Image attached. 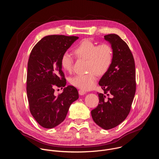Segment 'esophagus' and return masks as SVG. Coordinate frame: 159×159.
Returning <instances> with one entry per match:
<instances>
[{
	"label": "esophagus",
	"mask_w": 159,
	"mask_h": 159,
	"mask_svg": "<svg viewBox=\"0 0 159 159\" xmlns=\"http://www.w3.org/2000/svg\"><path fill=\"white\" fill-rule=\"evenodd\" d=\"M79 94L80 96H82V95H84L85 94H86V92L84 91V90H83L80 89V90H79Z\"/></svg>",
	"instance_id": "esophagus-1"
}]
</instances>
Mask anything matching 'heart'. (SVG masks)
Listing matches in <instances>:
<instances>
[{
    "instance_id": "1",
    "label": "heart",
    "mask_w": 159,
    "mask_h": 159,
    "mask_svg": "<svg viewBox=\"0 0 159 159\" xmlns=\"http://www.w3.org/2000/svg\"><path fill=\"white\" fill-rule=\"evenodd\" d=\"M77 57L87 60V70L89 72L77 75L70 79V83L83 90L92 89L97 82V74H105L112 64L113 50L111 45L96 43L89 39L80 41L74 49ZM73 58L69 52H64L60 58V65L64 71L71 72L73 68Z\"/></svg>"
}]
</instances>
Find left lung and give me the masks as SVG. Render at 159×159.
<instances>
[{
	"label": "left lung",
	"mask_w": 159,
	"mask_h": 159,
	"mask_svg": "<svg viewBox=\"0 0 159 159\" xmlns=\"http://www.w3.org/2000/svg\"><path fill=\"white\" fill-rule=\"evenodd\" d=\"M111 44L113 59L99 82L104 94L98 93L99 104L91 111L94 121L104 129L121 123L128 116L136 92L135 64L128 44L117 34L104 36Z\"/></svg>",
	"instance_id": "8db88e82"
}]
</instances>
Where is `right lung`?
I'll return each instance as SVG.
<instances>
[{
	"instance_id": "right-lung-1",
	"label": "right lung",
	"mask_w": 159,
	"mask_h": 159,
	"mask_svg": "<svg viewBox=\"0 0 159 159\" xmlns=\"http://www.w3.org/2000/svg\"><path fill=\"white\" fill-rule=\"evenodd\" d=\"M77 36L49 35L33 47L28 63L26 90L32 116L42 127L52 128L65 119L71 104L78 99L77 89L68 85L58 96L55 87H64L66 80L60 58Z\"/></svg>"
}]
</instances>
